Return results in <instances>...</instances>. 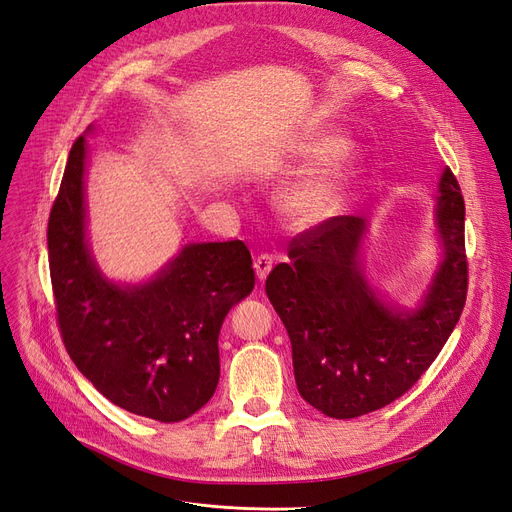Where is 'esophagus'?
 Segmentation results:
<instances>
[{
  "mask_svg": "<svg viewBox=\"0 0 512 512\" xmlns=\"http://www.w3.org/2000/svg\"><path fill=\"white\" fill-rule=\"evenodd\" d=\"M253 268H255V274H257L259 280H266V276H268L270 270L274 268L272 255H266V253L257 255V257H255V263H253Z\"/></svg>",
  "mask_w": 512,
  "mask_h": 512,
  "instance_id": "34e87169",
  "label": "esophagus"
}]
</instances>
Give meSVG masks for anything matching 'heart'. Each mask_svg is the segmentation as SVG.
Segmentation results:
<instances>
[{
  "instance_id": "obj_1",
  "label": "heart",
  "mask_w": 512,
  "mask_h": 512,
  "mask_svg": "<svg viewBox=\"0 0 512 512\" xmlns=\"http://www.w3.org/2000/svg\"><path fill=\"white\" fill-rule=\"evenodd\" d=\"M346 147L348 139L342 132L310 130L287 145V154L295 166L312 168L342 154ZM356 175L358 160L352 154H344L333 163L282 187L278 194L280 213L297 227L325 223L342 211Z\"/></svg>"
}]
</instances>
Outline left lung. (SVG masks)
Listing matches in <instances>:
<instances>
[{
	"label": "left lung",
	"instance_id": "obj_1",
	"mask_svg": "<svg viewBox=\"0 0 512 512\" xmlns=\"http://www.w3.org/2000/svg\"><path fill=\"white\" fill-rule=\"evenodd\" d=\"M439 270L420 306H390L361 266L367 219L342 215L291 240L266 293L287 327L299 394L335 420L399 399L439 356L466 304L464 198L449 168L439 181Z\"/></svg>",
	"mask_w": 512,
	"mask_h": 512
}]
</instances>
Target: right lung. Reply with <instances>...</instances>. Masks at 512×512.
<instances>
[{
    "label": "right lung",
    "instance_id": "obj_1",
    "mask_svg": "<svg viewBox=\"0 0 512 512\" xmlns=\"http://www.w3.org/2000/svg\"><path fill=\"white\" fill-rule=\"evenodd\" d=\"M84 173L82 135L69 151L48 219L63 344L113 405L166 424L181 422L215 394L223 318L255 287L251 253L242 240L192 242L154 278L118 285L90 253Z\"/></svg>",
    "mask_w": 512,
    "mask_h": 512
}]
</instances>
